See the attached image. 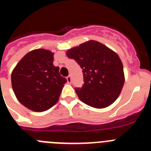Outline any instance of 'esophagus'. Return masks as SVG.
<instances>
[{"label":"esophagus","mask_w":151,"mask_h":151,"mask_svg":"<svg viewBox=\"0 0 151 151\" xmlns=\"http://www.w3.org/2000/svg\"><path fill=\"white\" fill-rule=\"evenodd\" d=\"M66 79H67V82H68V83L71 84L72 79H71V76H68L66 77Z\"/></svg>","instance_id":"34e87169"}]
</instances>
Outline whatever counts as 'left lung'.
Listing matches in <instances>:
<instances>
[{
	"instance_id": "8db88e82",
	"label": "left lung",
	"mask_w": 151,
	"mask_h": 151,
	"mask_svg": "<svg viewBox=\"0 0 151 151\" xmlns=\"http://www.w3.org/2000/svg\"><path fill=\"white\" fill-rule=\"evenodd\" d=\"M83 72L84 85L76 88L80 101L101 109L118 98L125 82L123 65L118 54L106 45L90 40L66 51Z\"/></svg>"
}]
</instances>
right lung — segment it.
Here are the masks:
<instances>
[{
  "label": "right lung",
  "mask_w": 151,
  "mask_h": 151,
  "mask_svg": "<svg viewBox=\"0 0 151 151\" xmlns=\"http://www.w3.org/2000/svg\"><path fill=\"white\" fill-rule=\"evenodd\" d=\"M54 54L42 48L29 51L12 72V88L17 100L32 111H45L55 105L67 82L53 64Z\"/></svg>",
  "instance_id": "obj_1"
}]
</instances>
